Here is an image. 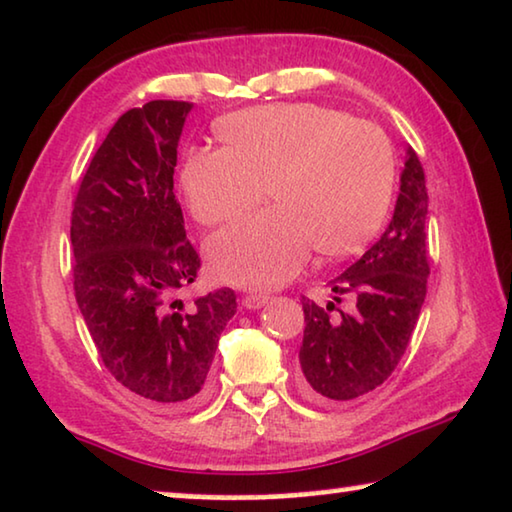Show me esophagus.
I'll return each instance as SVG.
<instances>
[{"label": "esophagus", "mask_w": 512, "mask_h": 512, "mask_svg": "<svg viewBox=\"0 0 512 512\" xmlns=\"http://www.w3.org/2000/svg\"><path fill=\"white\" fill-rule=\"evenodd\" d=\"M269 299L271 296H266V294H248V296H243V305H246L248 310H257V308H262V305L269 303Z\"/></svg>", "instance_id": "1"}]
</instances>
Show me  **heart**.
<instances>
[{
    "label": "heart",
    "instance_id": "b5f03b06",
    "mask_svg": "<svg viewBox=\"0 0 512 512\" xmlns=\"http://www.w3.org/2000/svg\"><path fill=\"white\" fill-rule=\"evenodd\" d=\"M225 147L190 149L181 183L204 227L257 207L264 186L276 207L211 236L209 269L239 287L271 289L301 271L312 246L342 257L384 225L395 188L388 135L370 121L317 103L259 105L220 119Z\"/></svg>",
    "mask_w": 512,
    "mask_h": 512
}]
</instances>
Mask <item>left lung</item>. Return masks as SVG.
<instances>
[{
  "label": "left lung",
  "mask_w": 512,
  "mask_h": 512,
  "mask_svg": "<svg viewBox=\"0 0 512 512\" xmlns=\"http://www.w3.org/2000/svg\"><path fill=\"white\" fill-rule=\"evenodd\" d=\"M427 190L416 151H407L393 220L381 239L331 280L333 301L301 296L305 331L299 352L301 391L312 400H354L393 375L421 315L427 257ZM342 295L353 299L347 313Z\"/></svg>",
  "instance_id": "left-lung-1"
}]
</instances>
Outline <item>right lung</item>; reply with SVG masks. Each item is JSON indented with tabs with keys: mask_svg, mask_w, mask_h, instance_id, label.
<instances>
[{
	"mask_svg": "<svg viewBox=\"0 0 512 512\" xmlns=\"http://www.w3.org/2000/svg\"><path fill=\"white\" fill-rule=\"evenodd\" d=\"M190 108L149 101L121 114L71 213L75 301L98 356L121 386L160 407L200 398L236 312L230 287L200 296L190 310L177 299L200 271L172 179Z\"/></svg>",
	"mask_w": 512,
	"mask_h": 512,
	"instance_id": "add662e5",
	"label": "right lung"
}]
</instances>
